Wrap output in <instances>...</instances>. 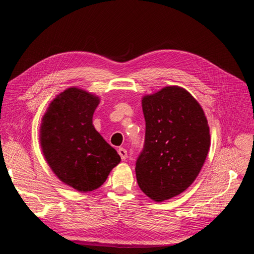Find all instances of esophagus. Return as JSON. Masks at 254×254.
I'll return each mask as SVG.
<instances>
[{"label":"esophagus","mask_w":254,"mask_h":254,"mask_svg":"<svg viewBox=\"0 0 254 254\" xmlns=\"http://www.w3.org/2000/svg\"><path fill=\"white\" fill-rule=\"evenodd\" d=\"M118 153H119V155H120L122 160H126L127 158V151L126 150L125 148H119L118 149Z\"/></svg>","instance_id":"obj_1"}]
</instances>
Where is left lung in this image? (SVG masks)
I'll use <instances>...</instances> for the list:
<instances>
[{"instance_id": "8db88e82", "label": "left lung", "mask_w": 254, "mask_h": 254, "mask_svg": "<svg viewBox=\"0 0 254 254\" xmlns=\"http://www.w3.org/2000/svg\"><path fill=\"white\" fill-rule=\"evenodd\" d=\"M141 104L146 133L136 160V179L153 200L170 199L199 174L210 147L209 127L197 101L180 87L146 95Z\"/></svg>"}]
</instances>
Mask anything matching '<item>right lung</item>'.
<instances>
[{"label": "right lung", "instance_id": "1", "mask_svg": "<svg viewBox=\"0 0 254 254\" xmlns=\"http://www.w3.org/2000/svg\"><path fill=\"white\" fill-rule=\"evenodd\" d=\"M99 103V97L69 88L50 103L41 127V145L50 168L80 192L100 188L121 161L92 125Z\"/></svg>", "mask_w": 254, "mask_h": 254}]
</instances>
